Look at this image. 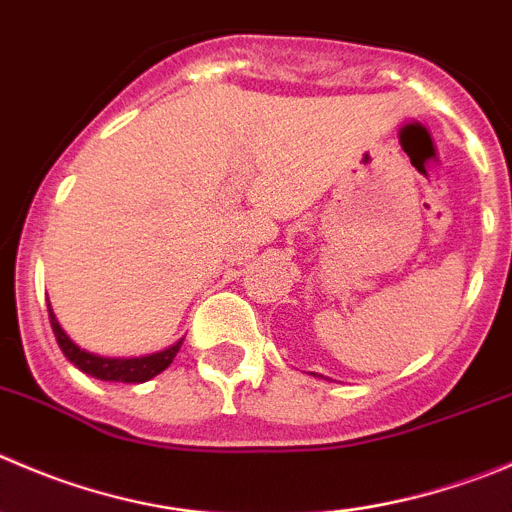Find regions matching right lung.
I'll list each match as a JSON object with an SVG mask.
<instances>
[{"label":"right lung","mask_w":512,"mask_h":512,"mask_svg":"<svg viewBox=\"0 0 512 512\" xmlns=\"http://www.w3.org/2000/svg\"><path fill=\"white\" fill-rule=\"evenodd\" d=\"M50 324H52V332H55L57 344H60L62 354L75 364L77 369H82L85 374L95 379H105V382H128V384H138V382H148L153 379L155 374H160L163 369L170 367V362L175 359L178 354L180 342H175L173 347L163 349V352H155L148 354V357H130V359H107V357H97V354L85 352V349L77 347L70 337L65 334V329L60 326L57 321L55 311L50 306Z\"/></svg>","instance_id":"right-lung-1"}]
</instances>
